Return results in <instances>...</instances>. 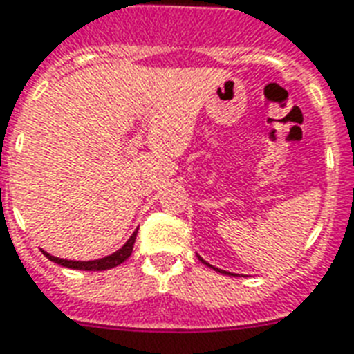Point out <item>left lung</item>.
I'll list each match as a JSON object with an SVG mask.
<instances>
[{"label":"left lung","mask_w":354,"mask_h":354,"mask_svg":"<svg viewBox=\"0 0 354 354\" xmlns=\"http://www.w3.org/2000/svg\"><path fill=\"white\" fill-rule=\"evenodd\" d=\"M200 260H202V258H200ZM202 261H203V263H207L205 260H202ZM207 266H209V263H207ZM209 267H212V266H209ZM212 269H214V271H218V272H223L222 269H216V267H212ZM225 274H231V272H225Z\"/></svg>","instance_id":"1"}]
</instances>
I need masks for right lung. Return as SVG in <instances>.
I'll return each instance as SVG.
<instances>
[{
    "label": "right lung",
    "instance_id": "obj_1",
    "mask_svg": "<svg viewBox=\"0 0 354 354\" xmlns=\"http://www.w3.org/2000/svg\"><path fill=\"white\" fill-rule=\"evenodd\" d=\"M136 232H132V236L129 238L127 243L122 247V249H118L116 252H112L111 257L100 258V260H91V261H73V260H63V258H56L50 257L48 252L43 251V254L48 258L50 261L57 263V266L68 267V269H77V271H105V269H112V267L120 266L123 261L127 260L129 257L132 254V247H134V242H136Z\"/></svg>",
    "mask_w": 354,
    "mask_h": 354
}]
</instances>
